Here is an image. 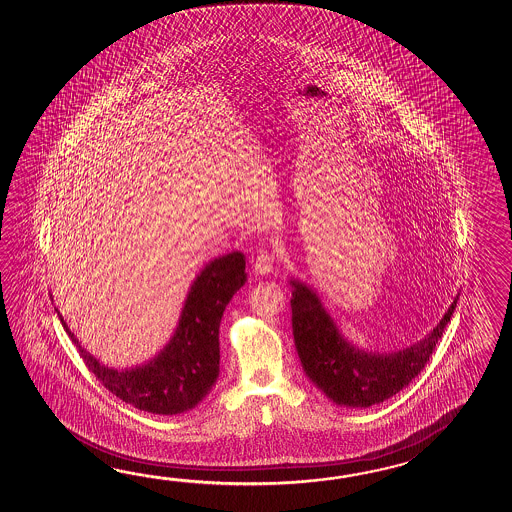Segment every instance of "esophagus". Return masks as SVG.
Returning a JSON list of instances; mask_svg holds the SVG:
<instances>
[{"instance_id":"34e87169","label":"esophagus","mask_w":512,"mask_h":512,"mask_svg":"<svg viewBox=\"0 0 512 512\" xmlns=\"http://www.w3.org/2000/svg\"><path fill=\"white\" fill-rule=\"evenodd\" d=\"M254 272L256 276H269L272 272V256L269 252H261L254 261Z\"/></svg>"}]
</instances>
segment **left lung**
<instances>
[{
	"label": "left lung",
	"mask_w": 512,
	"mask_h": 512,
	"mask_svg": "<svg viewBox=\"0 0 512 512\" xmlns=\"http://www.w3.org/2000/svg\"><path fill=\"white\" fill-rule=\"evenodd\" d=\"M289 283L293 287L294 346L305 375L327 399L346 408H368L406 388L425 368L459 298L457 294L425 338L381 353L359 348L344 337L315 287L298 278H291Z\"/></svg>",
	"instance_id": "obj_1"
}]
</instances>
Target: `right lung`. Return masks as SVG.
Listing matches in <instances>:
<instances>
[{
	"instance_id": "add662e5",
	"label": "right lung",
	"mask_w": 512,
	"mask_h": 512,
	"mask_svg": "<svg viewBox=\"0 0 512 512\" xmlns=\"http://www.w3.org/2000/svg\"><path fill=\"white\" fill-rule=\"evenodd\" d=\"M245 282L241 252L208 261L188 289L174 335L152 359L130 368L108 366L89 353L55 309L87 368L109 392L142 412L177 415L196 408L218 381L221 316Z\"/></svg>"
}]
</instances>
